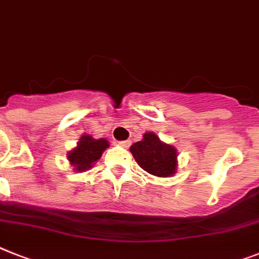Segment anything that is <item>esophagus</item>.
I'll return each mask as SVG.
<instances>
[{
	"instance_id": "34e87169",
	"label": "esophagus",
	"mask_w": 259,
	"mask_h": 259,
	"mask_svg": "<svg viewBox=\"0 0 259 259\" xmlns=\"http://www.w3.org/2000/svg\"><path fill=\"white\" fill-rule=\"evenodd\" d=\"M130 144H131V140H121V142H119V145H120V147H123V148H127V147H130Z\"/></svg>"
}]
</instances>
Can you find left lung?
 Wrapping results in <instances>:
<instances>
[{
  "label": "left lung",
  "instance_id": "8db88e82",
  "mask_svg": "<svg viewBox=\"0 0 259 259\" xmlns=\"http://www.w3.org/2000/svg\"><path fill=\"white\" fill-rule=\"evenodd\" d=\"M136 163L157 177H170L177 172V149L161 142L155 132H145L140 142L130 147Z\"/></svg>",
  "mask_w": 259,
  "mask_h": 259
}]
</instances>
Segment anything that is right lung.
Wrapping results in <instances>:
<instances>
[{
    "label": "right lung",
    "instance_id": "obj_1",
    "mask_svg": "<svg viewBox=\"0 0 259 259\" xmlns=\"http://www.w3.org/2000/svg\"><path fill=\"white\" fill-rule=\"evenodd\" d=\"M110 147L104 138L94 139L91 135H82L75 148L67 152V160L74 172H84L93 168L94 164L102 157V153Z\"/></svg>",
    "mask_w": 259,
    "mask_h": 259
}]
</instances>
